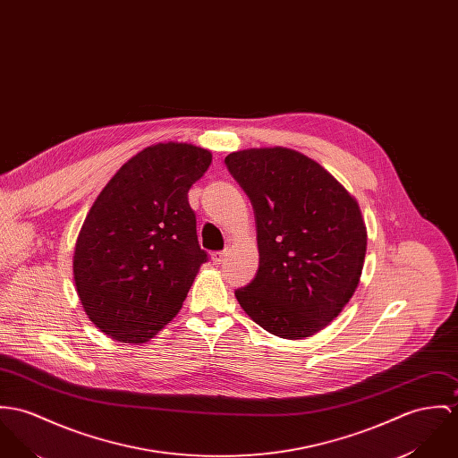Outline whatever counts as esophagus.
Segmentation results:
<instances>
[{
  "label": "esophagus",
  "instance_id": "esophagus-1",
  "mask_svg": "<svg viewBox=\"0 0 458 458\" xmlns=\"http://www.w3.org/2000/svg\"><path fill=\"white\" fill-rule=\"evenodd\" d=\"M227 257H229V251H227V250H224V251H215V253H211V260H213V264H224Z\"/></svg>",
  "mask_w": 458,
  "mask_h": 458
}]
</instances>
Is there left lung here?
Masks as SVG:
<instances>
[{
    "label": "left lung",
    "mask_w": 458,
    "mask_h": 458,
    "mask_svg": "<svg viewBox=\"0 0 458 458\" xmlns=\"http://www.w3.org/2000/svg\"><path fill=\"white\" fill-rule=\"evenodd\" d=\"M227 169L250 198L259 269L236 299L264 331L302 339L326 329L357 291L368 231L357 199L287 147L233 152Z\"/></svg>",
    "instance_id": "left-lung-1"
}]
</instances>
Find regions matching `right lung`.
I'll return each instance as SVG.
<instances>
[{"label":"right lung","mask_w":458,"mask_h":458,"mask_svg":"<svg viewBox=\"0 0 458 458\" xmlns=\"http://www.w3.org/2000/svg\"><path fill=\"white\" fill-rule=\"evenodd\" d=\"M211 165L191 143H156L121 167L89 209L73 278L89 320L119 343L141 344L180 311L199 267L187 194Z\"/></svg>","instance_id":"add662e5"}]
</instances>
